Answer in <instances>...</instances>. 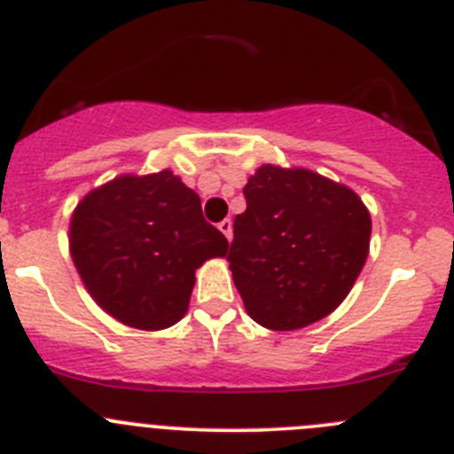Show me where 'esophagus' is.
<instances>
[{
	"label": "esophagus",
	"mask_w": 454,
	"mask_h": 454,
	"mask_svg": "<svg viewBox=\"0 0 454 454\" xmlns=\"http://www.w3.org/2000/svg\"><path fill=\"white\" fill-rule=\"evenodd\" d=\"M219 231H222L223 235H226V239L231 241L232 239V222H231V219H223V222H219Z\"/></svg>",
	"instance_id": "esophagus-1"
}]
</instances>
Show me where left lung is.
<instances>
[{"mask_svg":"<svg viewBox=\"0 0 454 454\" xmlns=\"http://www.w3.org/2000/svg\"><path fill=\"white\" fill-rule=\"evenodd\" d=\"M232 223V279L248 316L275 332L329 316L370 251L372 219L358 194L311 169L262 165Z\"/></svg>","mask_w":454,"mask_h":454,"instance_id":"1","label":"left lung"}]
</instances>
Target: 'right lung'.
Instances as JSON below:
<instances>
[{
    "label": "right lung",
    "mask_w": 454,
    "mask_h": 454,
    "mask_svg": "<svg viewBox=\"0 0 454 454\" xmlns=\"http://www.w3.org/2000/svg\"><path fill=\"white\" fill-rule=\"evenodd\" d=\"M71 257L91 298L129 327L156 332L188 311L194 270L228 239L203 219L201 199L169 169L118 176L71 217Z\"/></svg>",
    "instance_id": "add662e5"
}]
</instances>
